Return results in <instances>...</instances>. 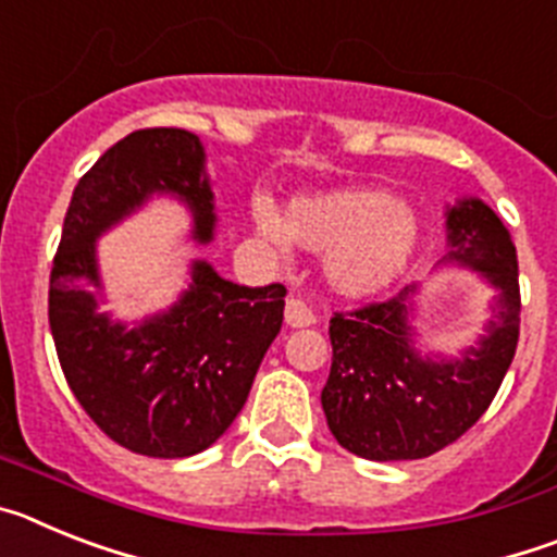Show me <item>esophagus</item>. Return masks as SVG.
Segmentation results:
<instances>
[{
    "label": "esophagus",
    "instance_id": "obj_1",
    "mask_svg": "<svg viewBox=\"0 0 557 557\" xmlns=\"http://www.w3.org/2000/svg\"><path fill=\"white\" fill-rule=\"evenodd\" d=\"M284 321H287L289 329H307L314 323V314L301 298H289L287 307H284Z\"/></svg>",
    "mask_w": 557,
    "mask_h": 557
}]
</instances>
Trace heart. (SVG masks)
<instances>
[{
    "mask_svg": "<svg viewBox=\"0 0 557 557\" xmlns=\"http://www.w3.org/2000/svg\"><path fill=\"white\" fill-rule=\"evenodd\" d=\"M256 234L275 250L298 243L329 250L323 273L343 298H373L405 273L416 253L412 211L382 189H332L289 200L284 218L268 200L250 206Z\"/></svg>",
    "mask_w": 557,
    "mask_h": 557,
    "instance_id": "1",
    "label": "heart"
}]
</instances>
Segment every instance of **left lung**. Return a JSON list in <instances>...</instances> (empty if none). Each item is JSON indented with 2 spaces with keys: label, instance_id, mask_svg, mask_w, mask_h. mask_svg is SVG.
<instances>
[{
  "label": "left lung",
  "instance_id": "1",
  "mask_svg": "<svg viewBox=\"0 0 557 557\" xmlns=\"http://www.w3.org/2000/svg\"><path fill=\"white\" fill-rule=\"evenodd\" d=\"M446 253L437 268H462L494 289L491 321L455 354L418 332L421 284L385 304L334 314L332 371L321 393L337 444L366 460H421L476 424L499 391L519 343V264L508 228L485 200L446 203Z\"/></svg>",
  "mask_w": 557,
  "mask_h": 557
}]
</instances>
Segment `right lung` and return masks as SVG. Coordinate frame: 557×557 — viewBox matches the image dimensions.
<instances>
[{"label": "right lung", "instance_id": "add662e5", "mask_svg": "<svg viewBox=\"0 0 557 557\" xmlns=\"http://www.w3.org/2000/svg\"><path fill=\"white\" fill-rule=\"evenodd\" d=\"M156 198L184 206L191 243H214V181L195 133H131L77 181L49 275V329L91 421L136 455L172 460L209 449L234 424L282 332L287 289L234 284L191 259L166 309L133 321L106 312L97 243Z\"/></svg>", "mask_w": 557, "mask_h": 557}]
</instances>
